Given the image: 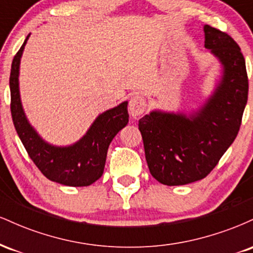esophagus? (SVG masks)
<instances>
[{"instance_id":"obj_1","label":"esophagus","mask_w":253,"mask_h":253,"mask_svg":"<svg viewBox=\"0 0 253 253\" xmlns=\"http://www.w3.org/2000/svg\"><path fill=\"white\" fill-rule=\"evenodd\" d=\"M145 108H146V101H145V98L141 95L135 94L129 98L128 112L134 119L140 117L145 112Z\"/></svg>"}]
</instances>
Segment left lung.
I'll return each instance as SVG.
<instances>
[{
  "instance_id": "obj_1",
  "label": "left lung",
  "mask_w": 253,
  "mask_h": 253,
  "mask_svg": "<svg viewBox=\"0 0 253 253\" xmlns=\"http://www.w3.org/2000/svg\"><path fill=\"white\" fill-rule=\"evenodd\" d=\"M205 47L220 63L213 91L196 109H153L139 120L151 175L165 185H184L205 178L239 132L248 102L245 59L228 34L203 26Z\"/></svg>"
}]
</instances>
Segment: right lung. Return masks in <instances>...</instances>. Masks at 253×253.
<instances>
[{"instance_id": "right-lung-1", "label": "right lung", "mask_w": 253, "mask_h": 253, "mask_svg": "<svg viewBox=\"0 0 253 253\" xmlns=\"http://www.w3.org/2000/svg\"><path fill=\"white\" fill-rule=\"evenodd\" d=\"M30 36L14 57L9 78L11 118L17 135L46 178L69 187H88L102 176L109 144L128 124V102L98 114L76 143L65 146L47 143L28 121L20 96V63Z\"/></svg>"}]
</instances>
